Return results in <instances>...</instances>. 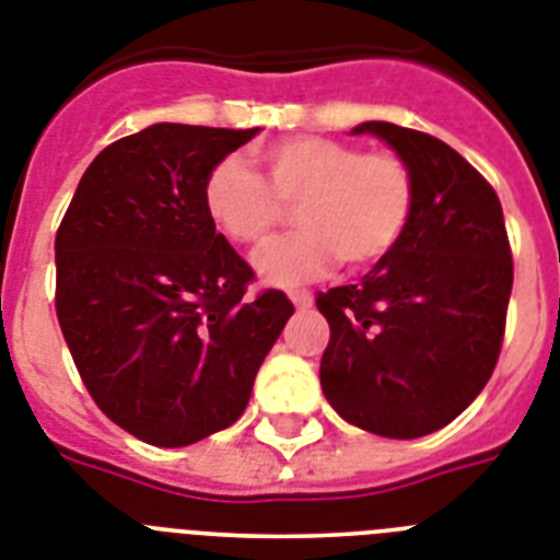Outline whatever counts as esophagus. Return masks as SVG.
<instances>
[{
    "instance_id": "obj_1",
    "label": "esophagus",
    "mask_w": 560,
    "mask_h": 560,
    "mask_svg": "<svg viewBox=\"0 0 560 560\" xmlns=\"http://www.w3.org/2000/svg\"><path fill=\"white\" fill-rule=\"evenodd\" d=\"M289 300H291V303H294V306H298V308H308V306H312V294H308V291H291V294H289Z\"/></svg>"
}]
</instances>
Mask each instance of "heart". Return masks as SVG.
I'll return each instance as SVG.
<instances>
[{
	"label": "heart",
	"instance_id": "obj_1",
	"mask_svg": "<svg viewBox=\"0 0 560 560\" xmlns=\"http://www.w3.org/2000/svg\"><path fill=\"white\" fill-rule=\"evenodd\" d=\"M266 179L243 160L225 156L206 179V211L225 237L257 246L298 211L303 231L254 254V269L271 285L320 280L343 260L369 269L404 240L415 211L409 165L389 151L366 154L331 137H291L260 154Z\"/></svg>",
	"mask_w": 560,
	"mask_h": 560
}]
</instances>
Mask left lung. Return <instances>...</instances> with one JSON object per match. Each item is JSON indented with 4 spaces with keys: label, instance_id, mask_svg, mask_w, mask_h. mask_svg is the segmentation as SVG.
<instances>
[{
    "label": "left lung",
    "instance_id": "8db88e82",
    "mask_svg": "<svg viewBox=\"0 0 560 560\" xmlns=\"http://www.w3.org/2000/svg\"><path fill=\"white\" fill-rule=\"evenodd\" d=\"M415 179V211L395 252L317 294L329 320L323 395L372 435L423 438L472 404L501 354L512 254L498 194L464 156L429 133L360 122Z\"/></svg>",
    "mask_w": 560,
    "mask_h": 560
}]
</instances>
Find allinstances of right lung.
<instances>
[{"label": "right lung", "instance_id": "add662e5", "mask_svg": "<svg viewBox=\"0 0 560 560\" xmlns=\"http://www.w3.org/2000/svg\"><path fill=\"white\" fill-rule=\"evenodd\" d=\"M260 128L156 122L110 142L57 231V317L96 406L151 446H188L246 412L294 314L246 300L252 266L206 211V179Z\"/></svg>", "mask_w": 560, "mask_h": 560}]
</instances>
